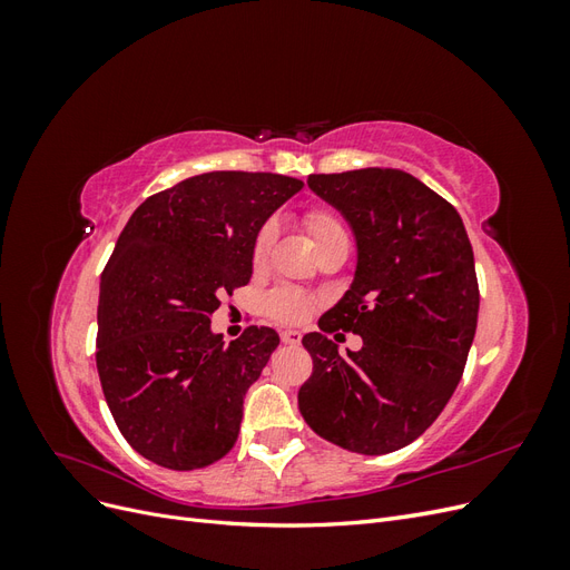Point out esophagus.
Listing matches in <instances>:
<instances>
[{
  "label": "esophagus",
  "mask_w": 570,
  "mask_h": 570,
  "mask_svg": "<svg viewBox=\"0 0 570 570\" xmlns=\"http://www.w3.org/2000/svg\"><path fill=\"white\" fill-rule=\"evenodd\" d=\"M281 340H283L285 344H299V342H302V333H297V331H283V333H281Z\"/></svg>",
  "instance_id": "obj_1"
}]
</instances>
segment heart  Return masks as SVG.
I'll list each match as a JSON object with an SVG mask.
<instances>
[{"label":"heart","mask_w":570,"mask_h":570,"mask_svg":"<svg viewBox=\"0 0 570 570\" xmlns=\"http://www.w3.org/2000/svg\"><path fill=\"white\" fill-rule=\"evenodd\" d=\"M306 228L314 237V245H321V243H325V239L344 235V228L340 226V220L331 214H325V212L308 214L306 216ZM273 237H275V223H266V226L258 230V235L254 239L252 258H254L256 266H262L266 262V256H268L271 245H273ZM266 312L278 321L299 323L302 318H306L308 312H312V299H308V295H304L302 289L278 287L266 297Z\"/></svg>","instance_id":"heart-1"}]
</instances>
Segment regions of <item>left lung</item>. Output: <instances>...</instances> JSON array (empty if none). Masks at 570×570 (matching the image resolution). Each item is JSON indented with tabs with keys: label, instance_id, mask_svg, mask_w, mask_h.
Here are the masks:
<instances>
[{
	"label": "left lung",
	"instance_id": "1",
	"mask_svg": "<svg viewBox=\"0 0 570 570\" xmlns=\"http://www.w3.org/2000/svg\"><path fill=\"white\" fill-rule=\"evenodd\" d=\"M347 220L356 245L350 289L304 335L314 373L299 390L304 421L356 454L411 444L452 400L478 325L469 233L454 206L400 168L308 176ZM365 340L340 357L327 332Z\"/></svg>",
	"mask_w": 570,
	"mask_h": 570
}]
</instances>
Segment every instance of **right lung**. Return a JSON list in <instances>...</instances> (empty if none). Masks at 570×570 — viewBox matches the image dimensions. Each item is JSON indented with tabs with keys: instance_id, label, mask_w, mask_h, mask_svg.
Here are the masks:
<instances>
[{
	"instance_id": "obj_1",
	"label": "right lung",
	"mask_w": 570,
	"mask_h": 570,
	"mask_svg": "<svg viewBox=\"0 0 570 570\" xmlns=\"http://www.w3.org/2000/svg\"><path fill=\"white\" fill-rule=\"evenodd\" d=\"M302 180L214 170L151 195L132 212L101 273L97 371L135 452L174 471L226 456L247 390L281 337L249 325L223 342L218 297L247 285L254 239Z\"/></svg>"
}]
</instances>
